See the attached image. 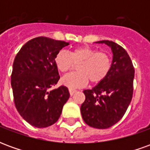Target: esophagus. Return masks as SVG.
Instances as JSON below:
<instances>
[{"mask_svg": "<svg viewBox=\"0 0 150 150\" xmlns=\"http://www.w3.org/2000/svg\"><path fill=\"white\" fill-rule=\"evenodd\" d=\"M76 90H75V89H72V88H69V92H70V95L71 96H73V95L75 94V92H76Z\"/></svg>", "mask_w": 150, "mask_h": 150, "instance_id": "esophagus-1", "label": "esophagus"}]
</instances>
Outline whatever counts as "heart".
Wrapping results in <instances>:
<instances>
[{
    "mask_svg": "<svg viewBox=\"0 0 150 150\" xmlns=\"http://www.w3.org/2000/svg\"><path fill=\"white\" fill-rule=\"evenodd\" d=\"M54 63L61 73H67L77 65V72L66 75L62 79L63 84L71 88L84 87L88 83L97 84L108 75L112 67L109 54L98 51L89 46H79L69 54L60 50L54 57Z\"/></svg>",
    "mask_w": 150,
    "mask_h": 150,
    "instance_id": "b5f03b06",
    "label": "heart"
}]
</instances>
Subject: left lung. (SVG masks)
<instances>
[{
    "label": "left lung",
    "mask_w": 150,
    "mask_h": 150,
    "mask_svg": "<svg viewBox=\"0 0 150 150\" xmlns=\"http://www.w3.org/2000/svg\"><path fill=\"white\" fill-rule=\"evenodd\" d=\"M112 50L113 59L108 75L92 89L84 90L82 117L88 125L108 129L125 115L133 94L134 67L125 50L114 42L104 40Z\"/></svg>",
    "instance_id": "8db88e82"
}]
</instances>
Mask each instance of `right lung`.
<instances>
[{"instance_id":"obj_1","label":"right lung","mask_w":150,"mask_h":150,"mask_svg":"<svg viewBox=\"0 0 150 150\" xmlns=\"http://www.w3.org/2000/svg\"><path fill=\"white\" fill-rule=\"evenodd\" d=\"M68 45L50 38H34L15 57L11 75L15 107L23 119L34 127L54 125L70 97L65 86L50 90L60 79L54 57Z\"/></svg>"}]
</instances>
